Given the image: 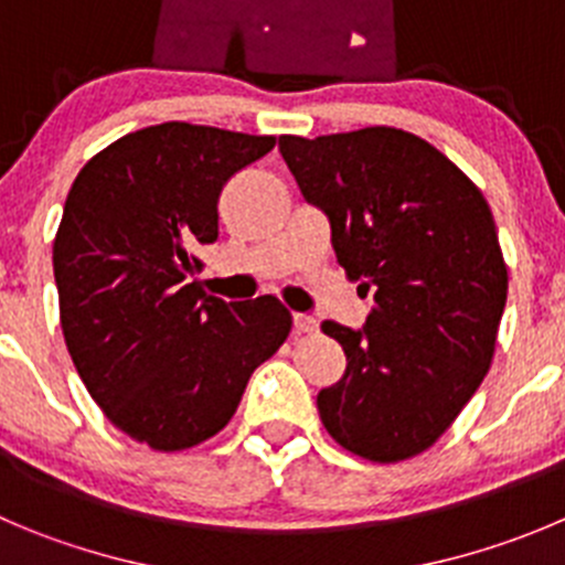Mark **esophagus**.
Returning a JSON list of instances; mask_svg holds the SVG:
<instances>
[{"label": "esophagus", "mask_w": 565, "mask_h": 565, "mask_svg": "<svg viewBox=\"0 0 565 565\" xmlns=\"http://www.w3.org/2000/svg\"><path fill=\"white\" fill-rule=\"evenodd\" d=\"M294 330H297V332H305V335H310V332L319 330V321H316L313 316L297 313V316H294Z\"/></svg>", "instance_id": "obj_1"}]
</instances>
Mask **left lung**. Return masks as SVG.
I'll list each match as a JSON object with an SVG mask.
<instances>
[{
  "label": "left lung",
  "instance_id": "1",
  "mask_svg": "<svg viewBox=\"0 0 565 565\" xmlns=\"http://www.w3.org/2000/svg\"><path fill=\"white\" fill-rule=\"evenodd\" d=\"M279 154L332 249L374 305L363 330L324 321L347 372L316 399L352 455L399 463L452 427L491 369L508 266L480 188L433 143L396 127L279 136Z\"/></svg>",
  "mask_w": 565,
  "mask_h": 565
}]
</instances>
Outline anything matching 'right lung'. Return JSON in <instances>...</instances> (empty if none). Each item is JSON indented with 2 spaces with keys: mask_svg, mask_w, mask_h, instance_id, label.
I'll use <instances>...</instances> for the list:
<instances>
[{
  "mask_svg": "<svg viewBox=\"0 0 565 565\" xmlns=\"http://www.w3.org/2000/svg\"><path fill=\"white\" fill-rule=\"evenodd\" d=\"M274 136L166 121L83 166L63 205L55 263L77 374L121 433L180 452L227 427L252 372L291 332L274 297L224 302L191 279L218 238V196Z\"/></svg>",
  "mask_w": 565,
  "mask_h": 565,
  "instance_id": "right-lung-1",
  "label": "right lung"
}]
</instances>
